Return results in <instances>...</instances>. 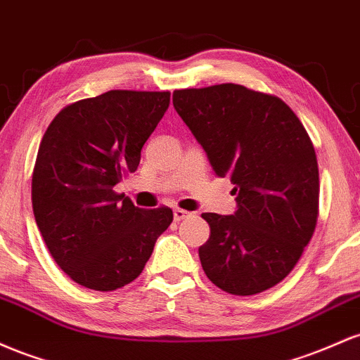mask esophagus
<instances>
[{"label":"esophagus","instance_id":"34e87169","mask_svg":"<svg viewBox=\"0 0 360 360\" xmlns=\"http://www.w3.org/2000/svg\"><path fill=\"white\" fill-rule=\"evenodd\" d=\"M188 216H191V212L184 211V209H173V219H175V221L187 219Z\"/></svg>","mask_w":360,"mask_h":360}]
</instances>
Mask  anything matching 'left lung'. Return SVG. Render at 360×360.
<instances>
[{
	"label": "left lung",
	"instance_id": "8db88e82",
	"mask_svg": "<svg viewBox=\"0 0 360 360\" xmlns=\"http://www.w3.org/2000/svg\"><path fill=\"white\" fill-rule=\"evenodd\" d=\"M173 107L217 176L234 185L236 211L204 212L205 276L236 296L278 284L316 228L320 179L313 143L281 98L241 84L173 91Z\"/></svg>",
	"mask_w": 360,
	"mask_h": 360
}]
</instances>
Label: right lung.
<instances>
[{"label": "right lung", "mask_w": 360, "mask_h": 360, "mask_svg": "<svg viewBox=\"0 0 360 360\" xmlns=\"http://www.w3.org/2000/svg\"><path fill=\"white\" fill-rule=\"evenodd\" d=\"M169 105L168 91L110 90L64 107L40 143L32 176L35 223L76 284L115 290L139 277L168 207L141 209L114 192Z\"/></svg>", "instance_id": "1"}]
</instances>
